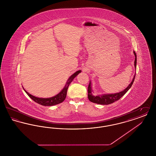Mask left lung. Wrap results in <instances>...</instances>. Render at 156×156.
Returning a JSON list of instances; mask_svg holds the SVG:
<instances>
[{
    "mask_svg": "<svg viewBox=\"0 0 156 156\" xmlns=\"http://www.w3.org/2000/svg\"><path fill=\"white\" fill-rule=\"evenodd\" d=\"M134 56H135V60H134V67L136 69V64H137V56L136 52L133 51ZM136 75V74H135ZM135 75L134 76L132 81L128 85V87L126 89L115 94H102V95H94L92 94V85L91 82H89V85L88 87V97L89 101L95 104H101V105H109L112 104L114 102L119 100L122 97H123L128 90L130 89L133 83Z\"/></svg>",
    "mask_w": 156,
    "mask_h": 156,
    "instance_id": "obj_1",
    "label": "left lung"
}]
</instances>
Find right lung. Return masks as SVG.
Returning a JSON list of instances; mask_svg holds the SVG:
<instances>
[{
	"label": "right lung",
	"mask_w": 156,
	"mask_h": 156,
	"mask_svg": "<svg viewBox=\"0 0 156 156\" xmlns=\"http://www.w3.org/2000/svg\"><path fill=\"white\" fill-rule=\"evenodd\" d=\"M81 72V71L79 70V71H77L76 72H75L74 74L72 75L68 79L64 88L62 89V90L59 92V94H58L55 96H54L51 98H41L34 97V96L30 94L29 92H27L24 88L23 89L26 92V94L28 95V96L37 104L43 105V106H53L55 105H57V104L62 102L65 100L66 96H67V89L68 88L69 84L71 83V82L73 81L75 77L76 76Z\"/></svg>",
	"instance_id": "right-lung-1"
}]
</instances>
